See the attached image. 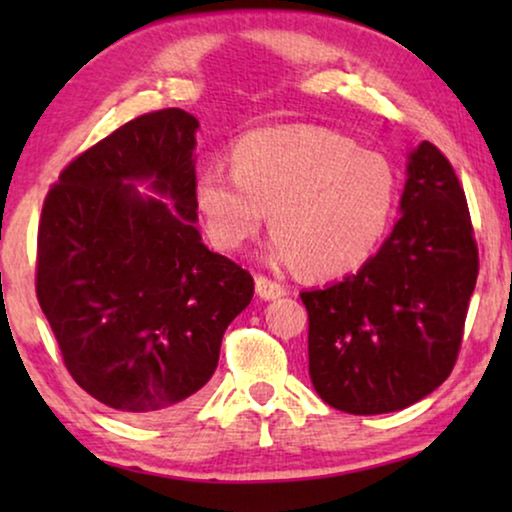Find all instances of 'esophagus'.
Masks as SVG:
<instances>
[{"mask_svg": "<svg viewBox=\"0 0 512 512\" xmlns=\"http://www.w3.org/2000/svg\"><path fill=\"white\" fill-rule=\"evenodd\" d=\"M256 293L265 300H275V298L286 296V286L275 282V279L265 277V275H258L256 277Z\"/></svg>", "mask_w": 512, "mask_h": 512, "instance_id": "34e87169", "label": "esophagus"}]
</instances>
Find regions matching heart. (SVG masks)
<instances>
[{
    "label": "heart",
    "instance_id": "1",
    "mask_svg": "<svg viewBox=\"0 0 512 512\" xmlns=\"http://www.w3.org/2000/svg\"><path fill=\"white\" fill-rule=\"evenodd\" d=\"M233 167L207 165L195 205L221 249H240L270 212L272 256L314 277H338L373 256L398 202L394 165L319 125L251 130L233 144Z\"/></svg>",
    "mask_w": 512,
    "mask_h": 512
}]
</instances>
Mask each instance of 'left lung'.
Instances as JSON below:
<instances>
[{
  "label": "left lung",
  "instance_id": "8db88e82",
  "mask_svg": "<svg viewBox=\"0 0 512 512\" xmlns=\"http://www.w3.org/2000/svg\"><path fill=\"white\" fill-rule=\"evenodd\" d=\"M478 270L464 186L443 151L422 142L382 249L356 275L300 293L321 401L382 415L438 389L457 363Z\"/></svg>",
  "mask_w": 512,
  "mask_h": 512
}]
</instances>
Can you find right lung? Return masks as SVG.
<instances>
[{
	"instance_id": "add662e5",
	"label": "right lung",
	"mask_w": 512,
	"mask_h": 512,
	"mask_svg": "<svg viewBox=\"0 0 512 512\" xmlns=\"http://www.w3.org/2000/svg\"><path fill=\"white\" fill-rule=\"evenodd\" d=\"M195 130L184 109L137 116L79 153L41 209V312L74 382L125 415L184 408L254 296V277L195 228ZM130 178L175 202L142 199Z\"/></svg>"
}]
</instances>
